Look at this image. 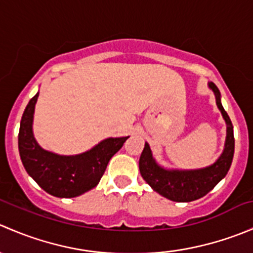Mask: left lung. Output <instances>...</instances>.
Segmentation results:
<instances>
[{"mask_svg":"<svg viewBox=\"0 0 253 253\" xmlns=\"http://www.w3.org/2000/svg\"><path fill=\"white\" fill-rule=\"evenodd\" d=\"M215 95V103L226 124V138L223 153L211 165L193 170L167 169L157 163L149 144L145 142L141 158L139 171L145 182L163 197L174 202H192L206 196L228 174L233 163L235 139L230 117L221 105V95L213 82L208 83Z\"/></svg>","mask_w":253,"mask_h":253,"instance_id":"8db88e82","label":"left lung"}]
</instances>
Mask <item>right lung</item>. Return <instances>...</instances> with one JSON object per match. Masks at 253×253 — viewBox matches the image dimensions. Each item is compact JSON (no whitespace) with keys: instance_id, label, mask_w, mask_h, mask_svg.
Returning <instances> with one entry per match:
<instances>
[{"instance_id":"add662e5","label":"right lung","mask_w":253,"mask_h":253,"mask_svg":"<svg viewBox=\"0 0 253 253\" xmlns=\"http://www.w3.org/2000/svg\"><path fill=\"white\" fill-rule=\"evenodd\" d=\"M38 96L39 93L30 99L20 120L18 148L23 165L35 182L55 197L72 198L83 195L98 185L110 159L128 136L110 137L76 155L48 152L40 147L33 133Z\"/></svg>"}]
</instances>
